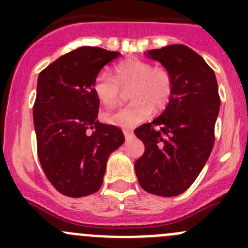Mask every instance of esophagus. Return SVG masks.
<instances>
[{"instance_id": "esophagus-1", "label": "esophagus", "mask_w": 248, "mask_h": 248, "mask_svg": "<svg viewBox=\"0 0 248 248\" xmlns=\"http://www.w3.org/2000/svg\"><path fill=\"white\" fill-rule=\"evenodd\" d=\"M124 138H126V140L131 139L132 137H133V132H132V131H128V129H124Z\"/></svg>"}]
</instances>
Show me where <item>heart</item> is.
Here are the masks:
<instances>
[{"label": "heart", "instance_id": "obj_1", "mask_svg": "<svg viewBox=\"0 0 248 248\" xmlns=\"http://www.w3.org/2000/svg\"><path fill=\"white\" fill-rule=\"evenodd\" d=\"M129 89L132 103L104 114L109 124L119 127H132L147 119L155 109L168 106L172 93L171 76L162 67H152L139 59H127L117 63L114 77L102 72L93 81V91L103 106L111 107L119 102L121 87Z\"/></svg>", "mask_w": 248, "mask_h": 248}]
</instances>
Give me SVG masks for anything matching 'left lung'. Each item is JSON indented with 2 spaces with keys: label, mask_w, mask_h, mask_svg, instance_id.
Masks as SVG:
<instances>
[{
  "label": "left lung",
  "mask_w": 248,
  "mask_h": 248,
  "mask_svg": "<svg viewBox=\"0 0 248 248\" xmlns=\"http://www.w3.org/2000/svg\"><path fill=\"white\" fill-rule=\"evenodd\" d=\"M145 55L170 73L172 93L157 119L134 131L145 145L134 168L146 192L179 196L198 177L214 147L218 85L215 72L188 46L174 44Z\"/></svg>",
  "instance_id": "1"
}]
</instances>
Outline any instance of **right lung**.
I'll return each mask as SVG.
<instances>
[{"label":"right lung","mask_w":248,"mask_h":248,"mask_svg":"<svg viewBox=\"0 0 248 248\" xmlns=\"http://www.w3.org/2000/svg\"><path fill=\"white\" fill-rule=\"evenodd\" d=\"M120 52L80 46L39 73L33 124L41 166L52 186L79 198L98 191L111 152L124 141L116 126L97 120L93 81Z\"/></svg>","instance_id":"add662e5"}]
</instances>
